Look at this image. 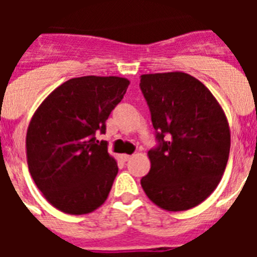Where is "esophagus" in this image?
<instances>
[{"label":"esophagus","instance_id":"obj_1","mask_svg":"<svg viewBox=\"0 0 257 257\" xmlns=\"http://www.w3.org/2000/svg\"><path fill=\"white\" fill-rule=\"evenodd\" d=\"M121 160L122 161H128V160H131V159H132V156H131V155H121Z\"/></svg>","mask_w":257,"mask_h":257}]
</instances>
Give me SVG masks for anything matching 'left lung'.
Here are the masks:
<instances>
[{"label":"left lung","mask_w":257,"mask_h":257,"mask_svg":"<svg viewBox=\"0 0 257 257\" xmlns=\"http://www.w3.org/2000/svg\"><path fill=\"white\" fill-rule=\"evenodd\" d=\"M140 88L159 140L141 187L157 207L188 211L223 177L231 148L225 113L203 82L184 72L143 74Z\"/></svg>","instance_id":"1"}]
</instances>
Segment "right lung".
Masks as SVG:
<instances>
[{"label":"right lung","mask_w":257,"mask_h":257,"mask_svg":"<svg viewBox=\"0 0 257 257\" xmlns=\"http://www.w3.org/2000/svg\"><path fill=\"white\" fill-rule=\"evenodd\" d=\"M128 85V78L116 76L70 78L34 112L26 132L28 167L58 211L85 215L108 199L118 167L96 133H105V121Z\"/></svg>","instance_id":"add662e5"}]
</instances>
